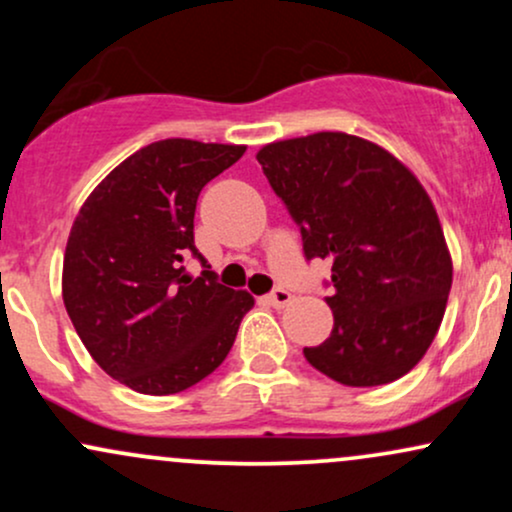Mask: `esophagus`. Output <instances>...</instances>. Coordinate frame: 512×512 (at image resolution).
<instances>
[{
    "label": "esophagus",
    "mask_w": 512,
    "mask_h": 512,
    "mask_svg": "<svg viewBox=\"0 0 512 512\" xmlns=\"http://www.w3.org/2000/svg\"><path fill=\"white\" fill-rule=\"evenodd\" d=\"M264 301H267L269 305H274V308H286V305L291 303V293L286 289H274L267 298H264Z\"/></svg>",
    "instance_id": "1"
}]
</instances>
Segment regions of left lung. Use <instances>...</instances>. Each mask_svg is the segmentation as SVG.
Listing matches in <instances>:
<instances>
[{"label": "left lung", "mask_w": 512, "mask_h": 512, "mask_svg": "<svg viewBox=\"0 0 512 512\" xmlns=\"http://www.w3.org/2000/svg\"><path fill=\"white\" fill-rule=\"evenodd\" d=\"M257 161L298 223L305 260L332 262V334L305 346L349 387L407 375L436 337L452 262L431 197L383 146L317 132L262 146Z\"/></svg>", "instance_id": "1"}]
</instances>
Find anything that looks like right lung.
Wrapping results in <instances>:
<instances>
[{
	"label": "right lung",
	"instance_id": "1",
	"mask_svg": "<svg viewBox=\"0 0 512 512\" xmlns=\"http://www.w3.org/2000/svg\"><path fill=\"white\" fill-rule=\"evenodd\" d=\"M245 146L192 139L154 142L117 166L76 216L62 269L64 308L110 378L142 395H175L228 356L255 305L233 291L195 248L202 187ZM197 256L192 280L184 257Z\"/></svg>",
	"mask_w": 512,
	"mask_h": 512
}]
</instances>
